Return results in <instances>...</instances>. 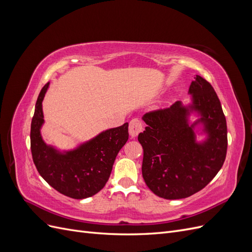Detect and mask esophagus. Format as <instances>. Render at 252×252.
<instances>
[{"label": "esophagus", "mask_w": 252, "mask_h": 252, "mask_svg": "<svg viewBox=\"0 0 252 252\" xmlns=\"http://www.w3.org/2000/svg\"><path fill=\"white\" fill-rule=\"evenodd\" d=\"M143 129V123L139 119H132L129 123V134H130L131 138H135Z\"/></svg>", "instance_id": "34e87169"}]
</instances>
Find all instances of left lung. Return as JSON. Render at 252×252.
<instances>
[{
    "mask_svg": "<svg viewBox=\"0 0 252 252\" xmlns=\"http://www.w3.org/2000/svg\"><path fill=\"white\" fill-rule=\"evenodd\" d=\"M188 94L169 108L143 116L147 124L139 134L144 157L143 179L152 192L166 200L184 199L202 190L222 168L227 152V125L220 102L210 83L196 75ZM199 116L192 125L190 113ZM201 124L208 139L199 143L194 127Z\"/></svg>",
    "mask_w": 252,
    "mask_h": 252,
    "instance_id": "1",
    "label": "left lung"
}]
</instances>
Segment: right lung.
Instances as JSON below:
<instances>
[{"label":"right lung","instance_id":"1","mask_svg":"<svg viewBox=\"0 0 252 252\" xmlns=\"http://www.w3.org/2000/svg\"><path fill=\"white\" fill-rule=\"evenodd\" d=\"M49 87L45 85L36 100L30 129L32 159L41 177L57 191L82 200L97 193L107 183L119 151L128 140V123L107 129L75 149L60 151L44 142L42 102Z\"/></svg>","mask_w":252,"mask_h":252}]
</instances>
